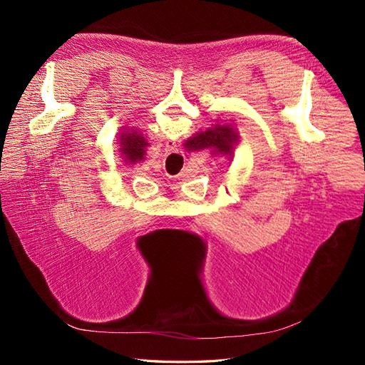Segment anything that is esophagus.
<instances>
[{"instance_id": "esophagus-1", "label": "esophagus", "mask_w": 365, "mask_h": 365, "mask_svg": "<svg viewBox=\"0 0 365 365\" xmlns=\"http://www.w3.org/2000/svg\"><path fill=\"white\" fill-rule=\"evenodd\" d=\"M165 153H173V152H178V146H176V143L173 140L165 141V148H164Z\"/></svg>"}]
</instances>
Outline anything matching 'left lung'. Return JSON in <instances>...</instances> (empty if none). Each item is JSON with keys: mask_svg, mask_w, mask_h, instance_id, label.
<instances>
[{"mask_svg": "<svg viewBox=\"0 0 365 365\" xmlns=\"http://www.w3.org/2000/svg\"><path fill=\"white\" fill-rule=\"evenodd\" d=\"M121 152L126 157V161L137 163L145 158V148L149 145L146 143L138 130L135 129H125L121 132Z\"/></svg>", "mask_w": 365, "mask_h": 365, "instance_id": "obj_1", "label": "left lung"}]
</instances>
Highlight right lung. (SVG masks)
Wrapping results in <instances>:
<instances>
[{"instance_id":"1","label":"right lung","mask_w":365,"mask_h":365,"mask_svg":"<svg viewBox=\"0 0 365 365\" xmlns=\"http://www.w3.org/2000/svg\"><path fill=\"white\" fill-rule=\"evenodd\" d=\"M237 141V134L233 130V126L216 125L215 128H208L204 132H200L190 140H187L185 148L189 150H202L213 149L215 153H231L235 149V143Z\"/></svg>"}]
</instances>
